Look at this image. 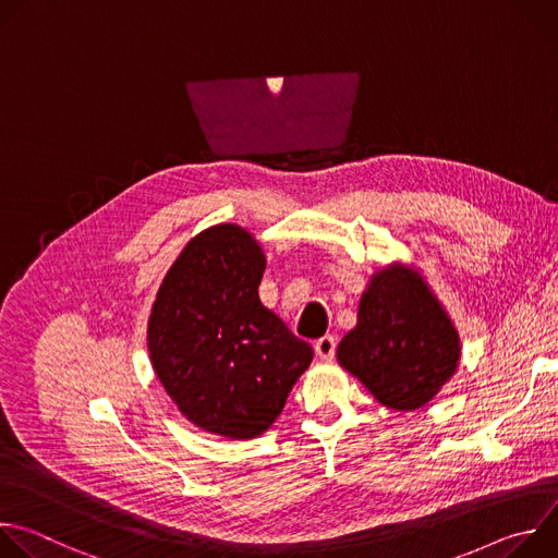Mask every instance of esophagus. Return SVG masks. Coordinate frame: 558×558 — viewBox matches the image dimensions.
Instances as JSON below:
<instances>
[{"label": "esophagus", "instance_id": "1", "mask_svg": "<svg viewBox=\"0 0 558 558\" xmlns=\"http://www.w3.org/2000/svg\"><path fill=\"white\" fill-rule=\"evenodd\" d=\"M336 347H338V342H336V338L333 336H325V338H320V340H315V355L320 357V360H325V362H329V360H333V355H336Z\"/></svg>", "mask_w": 558, "mask_h": 558}]
</instances>
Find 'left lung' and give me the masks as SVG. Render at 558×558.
I'll list each match as a JSON object with an SVG mask.
<instances>
[{"label":"left lung","mask_w":558,"mask_h":558,"mask_svg":"<svg viewBox=\"0 0 558 558\" xmlns=\"http://www.w3.org/2000/svg\"><path fill=\"white\" fill-rule=\"evenodd\" d=\"M459 333L426 280L402 265L377 271L362 293L357 325L338 362L392 411L426 407L454 375Z\"/></svg>","instance_id":"obj_1"}]
</instances>
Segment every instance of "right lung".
Segmentation results:
<instances>
[{
    "mask_svg": "<svg viewBox=\"0 0 558 558\" xmlns=\"http://www.w3.org/2000/svg\"><path fill=\"white\" fill-rule=\"evenodd\" d=\"M265 265L247 229L209 227L170 267L147 323L154 373L179 411L229 439L263 435L313 360L260 302Z\"/></svg>",
    "mask_w": 558,
    "mask_h": 558,
    "instance_id": "add662e5",
    "label": "right lung"
}]
</instances>
